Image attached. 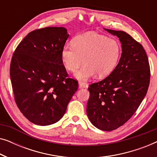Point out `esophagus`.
Returning <instances> with one entry per match:
<instances>
[{"label": "esophagus", "instance_id": "1", "mask_svg": "<svg viewBox=\"0 0 157 157\" xmlns=\"http://www.w3.org/2000/svg\"><path fill=\"white\" fill-rule=\"evenodd\" d=\"M85 87H86L85 83H81V82L78 83V88H79V89H83V88H85Z\"/></svg>", "mask_w": 157, "mask_h": 157}]
</instances>
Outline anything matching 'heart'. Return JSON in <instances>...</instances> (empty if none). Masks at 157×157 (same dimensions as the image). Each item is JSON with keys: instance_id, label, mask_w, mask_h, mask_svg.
Returning a JSON list of instances; mask_svg holds the SVG:
<instances>
[{"instance_id": "heart-1", "label": "heart", "mask_w": 157, "mask_h": 157, "mask_svg": "<svg viewBox=\"0 0 157 157\" xmlns=\"http://www.w3.org/2000/svg\"><path fill=\"white\" fill-rule=\"evenodd\" d=\"M121 46L115 38L86 33L72 40V46L66 45L61 51V59L68 71L74 73L79 81H86L96 74L98 78L110 75L117 67L121 54Z\"/></svg>"}]
</instances>
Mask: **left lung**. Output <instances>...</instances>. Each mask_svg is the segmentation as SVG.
Here are the masks:
<instances>
[{
	"label": "left lung",
	"mask_w": 157,
	"mask_h": 157,
	"mask_svg": "<svg viewBox=\"0 0 157 157\" xmlns=\"http://www.w3.org/2000/svg\"><path fill=\"white\" fill-rule=\"evenodd\" d=\"M105 30L119 38L121 56L109 76L88 88L86 112L94 126L109 132L124 125L136 112L147 93L151 74L142 45L126 32Z\"/></svg>",
	"instance_id": "left-lung-1"
}]
</instances>
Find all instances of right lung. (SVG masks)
Wrapping results in <instances>:
<instances>
[{
    "mask_svg": "<svg viewBox=\"0 0 157 157\" xmlns=\"http://www.w3.org/2000/svg\"><path fill=\"white\" fill-rule=\"evenodd\" d=\"M68 36L63 27L36 29L13 54L10 76L15 101L23 116L37 125L59 121L78 89V81L68 77L61 59Z\"/></svg>",
    "mask_w": 157,
    "mask_h": 157,
    "instance_id": "right-lung-1",
    "label": "right lung"
}]
</instances>
